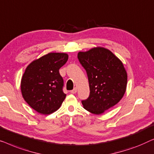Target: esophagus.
Instances as JSON below:
<instances>
[{"label": "esophagus", "instance_id": "obj_1", "mask_svg": "<svg viewBox=\"0 0 154 154\" xmlns=\"http://www.w3.org/2000/svg\"><path fill=\"white\" fill-rule=\"evenodd\" d=\"M77 88L75 87V88H73L72 91H70V93H71V94H76V93H77Z\"/></svg>", "mask_w": 154, "mask_h": 154}]
</instances>
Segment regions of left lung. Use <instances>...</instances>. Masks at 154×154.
<instances>
[{
  "mask_svg": "<svg viewBox=\"0 0 154 154\" xmlns=\"http://www.w3.org/2000/svg\"><path fill=\"white\" fill-rule=\"evenodd\" d=\"M87 73L90 88L88 98L82 100L91 113L101 114L123 98L127 86V72L123 63L109 49L94 47L77 55Z\"/></svg>",
  "mask_w": 154,
  "mask_h": 154,
  "instance_id": "obj_1",
  "label": "left lung"
}]
</instances>
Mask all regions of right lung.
Wrapping results in <instances>:
<instances>
[{
	"label": "right lung",
	"instance_id": "add662e5",
	"mask_svg": "<svg viewBox=\"0 0 154 154\" xmlns=\"http://www.w3.org/2000/svg\"><path fill=\"white\" fill-rule=\"evenodd\" d=\"M68 59L66 53H49L32 61L26 68L21 81V94L38 113H53L66 98L59 69Z\"/></svg>",
	"mask_w": 154,
	"mask_h": 154
}]
</instances>
